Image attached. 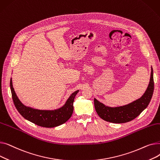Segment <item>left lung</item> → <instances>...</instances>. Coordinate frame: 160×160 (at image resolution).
Returning a JSON list of instances; mask_svg holds the SVG:
<instances>
[{
    "mask_svg": "<svg viewBox=\"0 0 160 160\" xmlns=\"http://www.w3.org/2000/svg\"><path fill=\"white\" fill-rule=\"evenodd\" d=\"M154 88L153 69L151 67V74L148 86L141 98L128 104L119 107H109L94 98V105L98 116L103 120L113 123H124L132 121L140 115L149 104L152 98Z\"/></svg>",
    "mask_w": 160,
    "mask_h": 160,
    "instance_id": "obj_1",
    "label": "left lung"
}]
</instances>
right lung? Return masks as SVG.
I'll list each match as a JSON object with an SVG mask.
<instances>
[{"mask_svg":"<svg viewBox=\"0 0 160 160\" xmlns=\"http://www.w3.org/2000/svg\"><path fill=\"white\" fill-rule=\"evenodd\" d=\"M10 89L14 105L19 113L27 119L42 127L53 128L68 121L73 112V102L79 90L72 93L65 104L54 110H41L24 106L17 96L10 79Z\"/></svg>","mask_w":160,"mask_h":160,"instance_id":"add662e5","label":"right lung"}]
</instances>
